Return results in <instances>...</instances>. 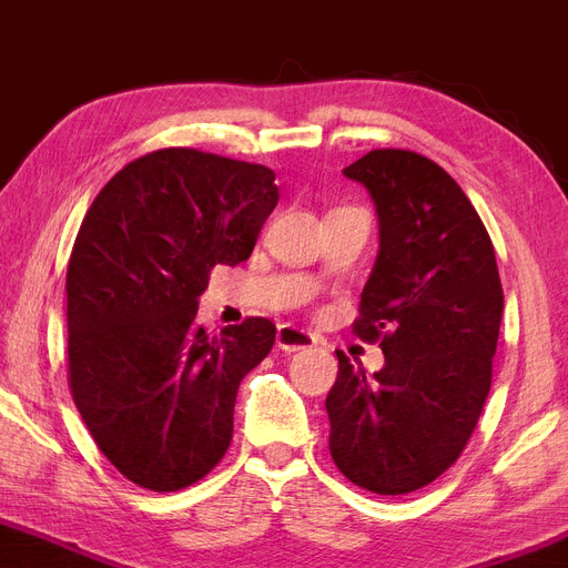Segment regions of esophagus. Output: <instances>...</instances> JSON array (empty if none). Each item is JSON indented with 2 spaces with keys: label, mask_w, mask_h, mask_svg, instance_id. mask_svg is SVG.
<instances>
[{
  "label": "esophagus",
  "mask_w": 568,
  "mask_h": 568,
  "mask_svg": "<svg viewBox=\"0 0 568 568\" xmlns=\"http://www.w3.org/2000/svg\"><path fill=\"white\" fill-rule=\"evenodd\" d=\"M315 344V336L306 331L296 328V325H280L277 328V347L283 352H298Z\"/></svg>",
  "instance_id": "esophagus-1"
}]
</instances>
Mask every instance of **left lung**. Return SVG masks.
Returning <instances> with one entry per match:
<instances>
[{
	"label": "left lung",
	"instance_id": "8db88e82",
	"mask_svg": "<svg viewBox=\"0 0 568 568\" xmlns=\"http://www.w3.org/2000/svg\"><path fill=\"white\" fill-rule=\"evenodd\" d=\"M344 175L368 189L379 216V256L352 331L379 342L384 368L368 376L336 352L328 448L352 484L397 497L465 452L491 389L505 293L484 221L440 165L374 149Z\"/></svg>",
	"mask_w": 568,
	"mask_h": 568
}]
</instances>
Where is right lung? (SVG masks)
Instances as JSON below:
<instances>
[{
  "instance_id": "obj_1",
  "label": "right lung",
  "mask_w": 568,
  "mask_h": 568,
  "mask_svg": "<svg viewBox=\"0 0 568 568\" xmlns=\"http://www.w3.org/2000/svg\"><path fill=\"white\" fill-rule=\"evenodd\" d=\"M275 173L197 149L128 162L90 205L67 272L69 387L103 456L149 491L197 484L232 443L234 400L275 323H197L216 264L251 256Z\"/></svg>"
}]
</instances>
